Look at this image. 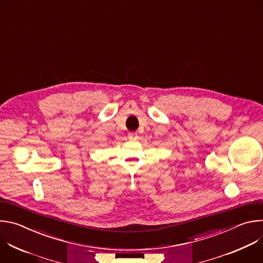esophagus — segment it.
I'll list each match as a JSON object with an SVG mask.
<instances>
[{"label": "esophagus", "instance_id": "1", "mask_svg": "<svg viewBox=\"0 0 263 263\" xmlns=\"http://www.w3.org/2000/svg\"><path fill=\"white\" fill-rule=\"evenodd\" d=\"M128 137L130 139H136L138 136H137V133L136 132H129L128 133Z\"/></svg>", "mask_w": 263, "mask_h": 263}]
</instances>
